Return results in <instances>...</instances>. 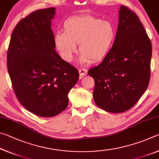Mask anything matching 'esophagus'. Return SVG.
<instances>
[{
  "label": "esophagus",
  "instance_id": "1",
  "mask_svg": "<svg viewBox=\"0 0 159 159\" xmlns=\"http://www.w3.org/2000/svg\"><path fill=\"white\" fill-rule=\"evenodd\" d=\"M79 71L80 79H82V78L84 77L86 75V74H87V70L85 69H80Z\"/></svg>",
  "mask_w": 159,
  "mask_h": 159
}]
</instances>
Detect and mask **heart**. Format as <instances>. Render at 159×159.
Segmentation results:
<instances>
[{
  "instance_id": "1",
  "label": "heart",
  "mask_w": 159,
  "mask_h": 159,
  "mask_svg": "<svg viewBox=\"0 0 159 159\" xmlns=\"http://www.w3.org/2000/svg\"><path fill=\"white\" fill-rule=\"evenodd\" d=\"M116 37L113 24L90 15L77 16L68 19L64 24V32L55 36V44L64 60L70 62L79 44L83 64L98 62L111 50Z\"/></svg>"
}]
</instances>
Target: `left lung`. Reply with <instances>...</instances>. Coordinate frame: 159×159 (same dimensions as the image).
<instances>
[{
  "label": "left lung",
  "mask_w": 159,
  "mask_h": 159,
  "mask_svg": "<svg viewBox=\"0 0 159 159\" xmlns=\"http://www.w3.org/2000/svg\"><path fill=\"white\" fill-rule=\"evenodd\" d=\"M117 32L103 61L88 70L95 80L93 99L101 109L121 113L143 95L150 79L152 43L135 13L120 6Z\"/></svg>",
  "instance_id": "1"
}]
</instances>
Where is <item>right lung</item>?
Wrapping results in <instances>:
<instances>
[{
  "label": "right lung",
  "instance_id": "add662e5",
  "mask_svg": "<svg viewBox=\"0 0 159 159\" xmlns=\"http://www.w3.org/2000/svg\"><path fill=\"white\" fill-rule=\"evenodd\" d=\"M55 7L39 10L20 20L13 31L7 66L13 90L21 105L41 117L65 109L76 84L78 70L55 50L51 29Z\"/></svg>",
  "mask_w": 159,
  "mask_h": 159
}]
</instances>
